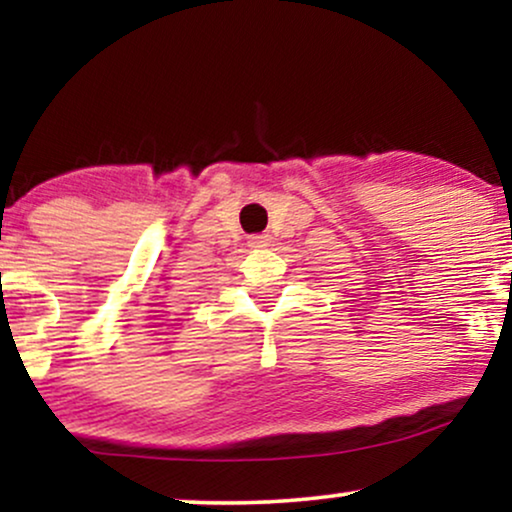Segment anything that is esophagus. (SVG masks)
Here are the masks:
<instances>
[{"label": "esophagus", "mask_w": 512, "mask_h": 512, "mask_svg": "<svg viewBox=\"0 0 512 512\" xmlns=\"http://www.w3.org/2000/svg\"><path fill=\"white\" fill-rule=\"evenodd\" d=\"M269 241L271 238L269 236H250V241H248V245L250 248H264V245H269Z\"/></svg>", "instance_id": "1"}]
</instances>
